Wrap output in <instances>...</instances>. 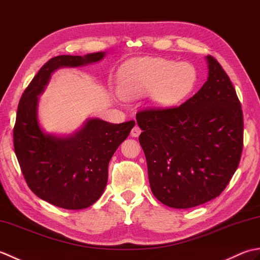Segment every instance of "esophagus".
Returning <instances> with one entry per match:
<instances>
[{
	"instance_id": "1",
	"label": "esophagus",
	"mask_w": 260,
	"mask_h": 260,
	"mask_svg": "<svg viewBox=\"0 0 260 260\" xmlns=\"http://www.w3.org/2000/svg\"><path fill=\"white\" fill-rule=\"evenodd\" d=\"M141 128L139 126H134L133 127V129L131 131V136L132 137H139L140 136V134H141Z\"/></svg>"
}]
</instances>
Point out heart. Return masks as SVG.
Wrapping results in <instances>:
<instances>
[{"label": "heart", "mask_w": 260, "mask_h": 260, "mask_svg": "<svg viewBox=\"0 0 260 260\" xmlns=\"http://www.w3.org/2000/svg\"><path fill=\"white\" fill-rule=\"evenodd\" d=\"M198 73L189 62H176L161 57L128 60L118 69L117 90L126 101L151 92L158 108H171L183 102L194 89Z\"/></svg>", "instance_id": "heart-1"}]
</instances>
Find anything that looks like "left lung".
Listing matches in <instances>:
<instances>
[{"mask_svg": "<svg viewBox=\"0 0 260 260\" xmlns=\"http://www.w3.org/2000/svg\"><path fill=\"white\" fill-rule=\"evenodd\" d=\"M206 60L208 79L194 96L179 107L136 115L151 190L175 209L219 197L238 168L244 145V117L235 88L217 60Z\"/></svg>", "mask_w": 260, "mask_h": 260, "instance_id": "8db88e82", "label": "left lung"}]
</instances>
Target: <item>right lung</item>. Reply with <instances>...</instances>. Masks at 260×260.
Here are the masks:
<instances>
[{
    "instance_id": "obj_1",
    "label": "right lung",
    "mask_w": 260,
    "mask_h": 260,
    "mask_svg": "<svg viewBox=\"0 0 260 260\" xmlns=\"http://www.w3.org/2000/svg\"><path fill=\"white\" fill-rule=\"evenodd\" d=\"M106 52L86 56H58L38 71L20 99L13 129L14 151L32 192L59 208L80 210L102 197L108 179V164L129 135L134 120L110 124L88 118L70 135L47 133L39 123V96L51 75L60 68L95 63Z\"/></svg>"
}]
</instances>
